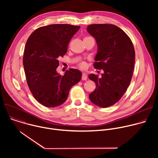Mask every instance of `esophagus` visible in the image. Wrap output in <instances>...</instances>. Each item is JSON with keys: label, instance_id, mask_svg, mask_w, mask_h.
I'll list each match as a JSON object with an SVG mask.
<instances>
[{"label": "esophagus", "instance_id": "obj_1", "mask_svg": "<svg viewBox=\"0 0 158 158\" xmlns=\"http://www.w3.org/2000/svg\"><path fill=\"white\" fill-rule=\"evenodd\" d=\"M87 76L86 74L82 73V79L83 81H85V80H87Z\"/></svg>", "mask_w": 158, "mask_h": 158}]
</instances>
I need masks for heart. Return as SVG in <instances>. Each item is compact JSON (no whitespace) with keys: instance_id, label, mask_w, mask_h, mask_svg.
Here are the masks:
<instances>
[{"instance_id":"obj_1","label":"heart","mask_w":158,"mask_h":158,"mask_svg":"<svg viewBox=\"0 0 158 158\" xmlns=\"http://www.w3.org/2000/svg\"><path fill=\"white\" fill-rule=\"evenodd\" d=\"M79 67L81 69H85L86 67V64L85 62H81L80 64H79Z\"/></svg>"}]
</instances>
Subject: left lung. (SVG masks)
<instances>
[{"label":"left lung","instance_id":"8db88e82","mask_svg":"<svg viewBox=\"0 0 158 158\" xmlns=\"http://www.w3.org/2000/svg\"><path fill=\"white\" fill-rule=\"evenodd\" d=\"M87 31L98 44L94 67L104 71L101 77L89 75L96 87L89 97L95 105L107 107L120 100L130 84L135 61L134 46L129 36L115 25L91 24Z\"/></svg>","mask_w":158,"mask_h":158}]
</instances>
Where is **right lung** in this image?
<instances>
[{"label": "right lung", "mask_w": 158, "mask_h": 158, "mask_svg": "<svg viewBox=\"0 0 158 158\" xmlns=\"http://www.w3.org/2000/svg\"><path fill=\"white\" fill-rule=\"evenodd\" d=\"M79 29L70 24H51L37 29L27 39L23 57L26 81L34 98L44 106L63 104L71 88L81 79V72L76 69L67 70L64 76L56 71L59 57L66 54Z\"/></svg>", "instance_id": "1"}]
</instances>
